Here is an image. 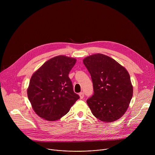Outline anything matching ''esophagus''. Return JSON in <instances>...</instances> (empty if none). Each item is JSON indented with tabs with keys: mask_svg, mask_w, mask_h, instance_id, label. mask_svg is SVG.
<instances>
[{
	"mask_svg": "<svg viewBox=\"0 0 155 155\" xmlns=\"http://www.w3.org/2000/svg\"><path fill=\"white\" fill-rule=\"evenodd\" d=\"M79 96H80V98L81 99L84 97V93L83 92H81L80 93H79Z\"/></svg>",
	"mask_w": 155,
	"mask_h": 155,
	"instance_id": "34e87169",
	"label": "esophagus"
}]
</instances>
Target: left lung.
Wrapping results in <instances>:
<instances>
[{
	"label": "left lung",
	"instance_id": "obj_1",
	"mask_svg": "<svg viewBox=\"0 0 155 155\" xmlns=\"http://www.w3.org/2000/svg\"><path fill=\"white\" fill-rule=\"evenodd\" d=\"M83 62L93 83L94 94L86 101L92 114L104 122L120 119L133 95L127 71L113 58L101 53L87 56Z\"/></svg>",
	"mask_w": 155,
	"mask_h": 155
}]
</instances>
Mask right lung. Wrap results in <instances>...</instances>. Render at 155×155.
<instances>
[{
    "mask_svg": "<svg viewBox=\"0 0 155 155\" xmlns=\"http://www.w3.org/2000/svg\"><path fill=\"white\" fill-rule=\"evenodd\" d=\"M77 59L64 55L44 63L32 75L28 97L35 114L47 121H56L67 114L79 99L74 93L69 74Z\"/></svg>",
    "mask_w": 155,
    "mask_h": 155,
    "instance_id": "add662e5",
    "label": "right lung"
}]
</instances>
